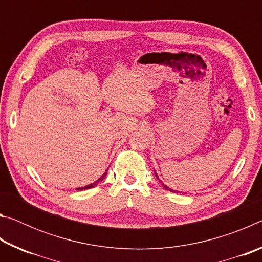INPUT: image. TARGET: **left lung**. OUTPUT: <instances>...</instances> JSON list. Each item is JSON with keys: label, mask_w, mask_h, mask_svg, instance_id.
Masks as SVG:
<instances>
[{"label": "left lung", "mask_w": 262, "mask_h": 262, "mask_svg": "<svg viewBox=\"0 0 262 262\" xmlns=\"http://www.w3.org/2000/svg\"><path fill=\"white\" fill-rule=\"evenodd\" d=\"M157 177V176H156ZM164 186V188H165V189H168V190H171V192H174V190H172L171 188H168V187H166V186L165 185H163Z\"/></svg>", "instance_id": "1"}]
</instances>
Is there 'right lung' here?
<instances>
[{
  "label": "right lung",
  "instance_id": "right-lung-1",
  "mask_svg": "<svg viewBox=\"0 0 262 262\" xmlns=\"http://www.w3.org/2000/svg\"><path fill=\"white\" fill-rule=\"evenodd\" d=\"M106 173H107V172H105V173L100 177V178L97 180V181H95L94 184H90V185H88V186H84V187H82V188H76L77 190H81V189H88V188H92V187H95V186L99 183V181H101L103 180L104 178H105V176H106Z\"/></svg>",
  "mask_w": 262,
  "mask_h": 262
}]
</instances>
